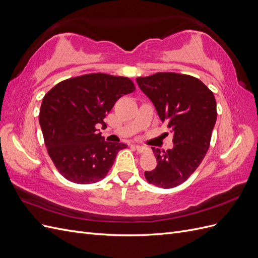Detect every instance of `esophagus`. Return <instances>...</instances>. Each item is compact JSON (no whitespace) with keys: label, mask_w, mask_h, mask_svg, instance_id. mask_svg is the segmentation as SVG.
Wrapping results in <instances>:
<instances>
[{"label":"esophagus","mask_w":258,"mask_h":258,"mask_svg":"<svg viewBox=\"0 0 258 258\" xmlns=\"http://www.w3.org/2000/svg\"><path fill=\"white\" fill-rule=\"evenodd\" d=\"M136 148H137L138 153H140V154H145V153H147L148 151H150L147 147L142 146V145H136Z\"/></svg>","instance_id":"34e87169"}]
</instances>
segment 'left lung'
<instances>
[{
  "instance_id": "obj_1",
  "label": "left lung",
  "mask_w": 258,
  "mask_h": 258,
  "mask_svg": "<svg viewBox=\"0 0 258 258\" xmlns=\"http://www.w3.org/2000/svg\"><path fill=\"white\" fill-rule=\"evenodd\" d=\"M137 83L173 134V148L152 147L157 167L145 171V178L161 188H173L196 171L209 150L217 116L214 95L196 77L173 72L138 77Z\"/></svg>"
}]
</instances>
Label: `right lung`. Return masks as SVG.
Wrapping results in <instances>:
<instances>
[{"label":"right lung","mask_w":258,"mask_h":258,"mask_svg":"<svg viewBox=\"0 0 258 258\" xmlns=\"http://www.w3.org/2000/svg\"><path fill=\"white\" fill-rule=\"evenodd\" d=\"M136 90L128 77L90 73L58 83L43 98L38 120L59 173L76 184L101 181L127 145L107 142L97 127L115 102Z\"/></svg>","instance_id":"right-lung-1"}]
</instances>
